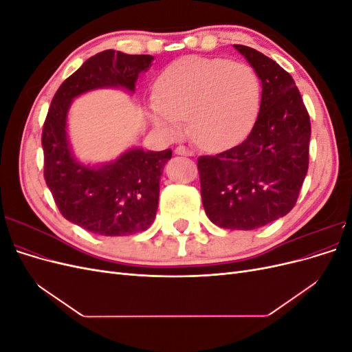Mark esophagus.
Returning a JSON list of instances; mask_svg holds the SVG:
<instances>
[{
	"instance_id": "obj_1",
	"label": "esophagus",
	"mask_w": 352,
	"mask_h": 352,
	"mask_svg": "<svg viewBox=\"0 0 352 352\" xmlns=\"http://www.w3.org/2000/svg\"><path fill=\"white\" fill-rule=\"evenodd\" d=\"M175 153L177 155H194V151L189 150V148L185 146V145H179L176 150H175Z\"/></svg>"
}]
</instances>
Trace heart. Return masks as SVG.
Listing matches in <instances>:
<instances>
[{
	"mask_svg": "<svg viewBox=\"0 0 352 352\" xmlns=\"http://www.w3.org/2000/svg\"><path fill=\"white\" fill-rule=\"evenodd\" d=\"M260 105V80L245 63L190 56L167 66L150 100L153 120L172 133L184 129L206 148L217 150L247 135Z\"/></svg>",
	"mask_w": 352,
	"mask_h": 352,
	"instance_id": "1",
	"label": "heart"
}]
</instances>
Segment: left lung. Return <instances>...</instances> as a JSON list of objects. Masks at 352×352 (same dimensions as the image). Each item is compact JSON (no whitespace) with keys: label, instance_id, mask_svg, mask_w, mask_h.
<instances>
[{"label":"left lung","instance_id":"1","mask_svg":"<svg viewBox=\"0 0 352 352\" xmlns=\"http://www.w3.org/2000/svg\"><path fill=\"white\" fill-rule=\"evenodd\" d=\"M261 80V104L247 140L198 158L202 206L223 229L252 230L286 216L308 170L311 123L292 76L263 52L235 45Z\"/></svg>","mask_w":352,"mask_h":352}]
</instances>
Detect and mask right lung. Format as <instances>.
Here are the masks:
<instances>
[{
  "label": "right lung",
  "instance_id": "right-lung-1",
  "mask_svg": "<svg viewBox=\"0 0 352 352\" xmlns=\"http://www.w3.org/2000/svg\"><path fill=\"white\" fill-rule=\"evenodd\" d=\"M153 56H131L105 50L88 58L60 85L42 127L44 177L66 220L104 236H124L153 225L158 207L160 177L172 150L133 148L110 164L88 167L70 153L66 119L78 95L107 87L135 91Z\"/></svg>",
  "mask_w": 352,
  "mask_h": 352
}]
</instances>
